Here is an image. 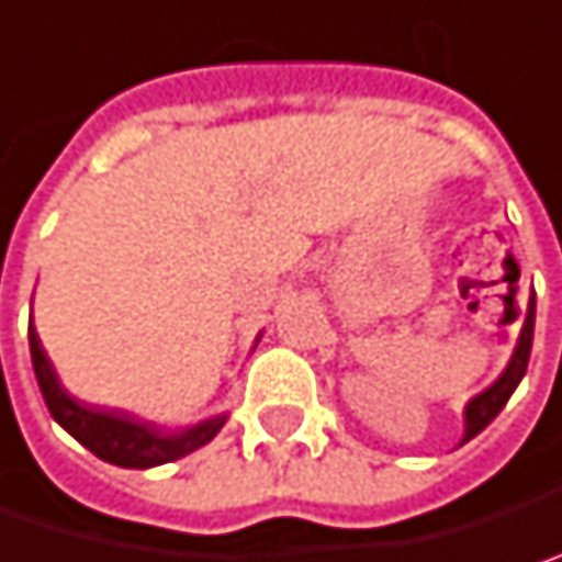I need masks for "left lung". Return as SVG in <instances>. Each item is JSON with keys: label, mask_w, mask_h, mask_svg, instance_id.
I'll return each mask as SVG.
<instances>
[{"label": "left lung", "mask_w": 562, "mask_h": 562, "mask_svg": "<svg viewBox=\"0 0 562 562\" xmlns=\"http://www.w3.org/2000/svg\"><path fill=\"white\" fill-rule=\"evenodd\" d=\"M531 340H535V315H528V322H525V328H521V337H518V347H515V357H512V363L505 367V373L467 405V437H463V440L476 437V434L483 431L485 425L505 408V402H508L512 392L518 389L521 376L528 373Z\"/></svg>", "instance_id": "1"}]
</instances>
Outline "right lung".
I'll return each mask as SVG.
<instances>
[{
	"label": "right lung",
	"mask_w": 562,
	"mask_h": 562,
	"mask_svg": "<svg viewBox=\"0 0 562 562\" xmlns=\"http://www.w3.org/2000/svg\"><path fill=\"white\" fill-rule=\"evenodd\" d=\"M27 344H31V363H34V376L41 385V395L47 402V412L54 415V422L60 428L77 437L82 447H89L99 460H109L115 467H128V470H147V467H160V463H173L179 457L205 447L215 434L222 431L225 418H212L202 422L189 431L177 437H164L157 434L147 422H137L125 412H112V408H95L77 402L50 367L34 325H27Z\"/></svg>",
	"instance_id": "right-lung-1"
}]
</instances>
